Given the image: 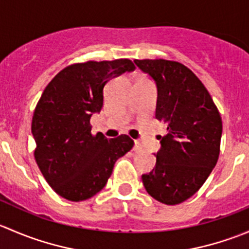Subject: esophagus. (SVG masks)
I'll return each instance as SVG.
<instances>
[{
    "label": "esophagus",
    "mask_w": 249,
    "mask_h": 249,
    "mask_svg": "<svg viewBox=\"0 0 249 249\" xmlns=\"http://www.w3.org/2000/svg\"><path fill=\"white\" fill-rule=\"evenodd\" d=\"M134 150L136 153L142 152V144H141L140 141H135V145H134Z\"/></svg>",
    "instance_id": "obj_1"
}]
</instances>
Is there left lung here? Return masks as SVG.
Here are the masks:
<instances>
[{
    "instance_id": "left-lung-1",
    "label": "left lung",
    "mask_w": 249,
    "mask_h": 249,
    "mask_svg": "<svg viewBox=\"0 0 249 249\" xmlns=\"http://www.w3.org/2000/svg\"><path fill=\"white\" fill-rule=\"evenodd\" d=\"M135 64L154 79L155 118L167 126L155 167L142 175L143 185L158 201L177 205L202 187L217 164L222 118L201 80L183 64L164 59Z\"/></svg>"
}]
</instances>
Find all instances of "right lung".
<instances>
[{
	"mask_svg": "<svg viewBox=\"0 0 249 249\" xmlns=\"http://www.w3.org/2000/svg\"><path fill=\"white\" fill-rule=\"evenodd\" d=\"M135 70L129 59L73 64L47 85L35 108L31 131L35 159L48 184L70 201L90 199L104 189L115 161L134 147L127 135L91 134L90 118L104 106L110 78Z\"/></svg>",
	"mask_w": 249,
	"mask_h": 249,
	"instance_id": "obj_1",
	"label": "right lung"
}]
</instances>
